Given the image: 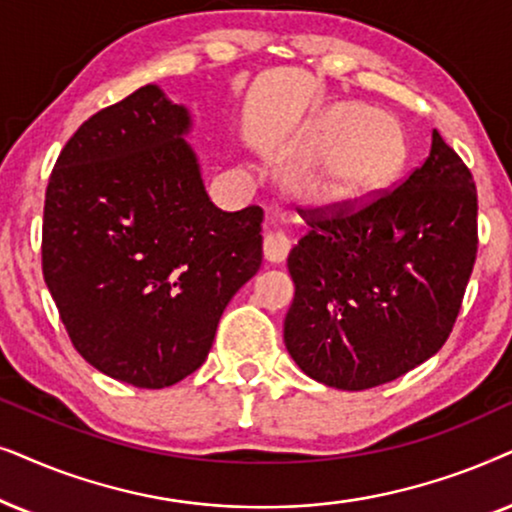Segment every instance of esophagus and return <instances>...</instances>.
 Here are the masks:
<instances>
[{"instance_id": "obj_1", "label": "esophagus", "mask_w": 512, "mask_h": 512, "mask_svg": "<svg viewBox=\"0 0 512 512\" xmlns=\"http://www.w3.org/2000/svg\"><path fill=\"white\" fill-rule=\"evenodd\" d=\"M290 238L283 234V231L278 229H269L267 234H264V257H267L269 262H283L285 257H288L290 252Z\"/></svg>"}]
</instances>
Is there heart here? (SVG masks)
I'll return each instance as SVG.
<instances>
[{
    "instance_id": "b5f03b06",
    "label": "heart",
    "mask_w": 512,
    "mask_h": 512,
    "mask_svg": "<svg viewBox=\"0 0 512 512\" xmlns=\"http://www.w3.org/2000/svg\"><path fill=\"white\" fill-rule=\"evenodd\" d=\"M318 152L295 177L297 192L316 203H360L386 189L405 166V135L398 121L358 105L325 109L302 138Z\"/></svg>"
}]
</instances>
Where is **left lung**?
<instances>
[{"instance_id":"8db88e82","label":"left lung","mask_w":512,"mask_h":512,"mask_svg":"<svg viewBox=\"0 0 512 512\" xmlns=\"http://www.w3.org/2000/svg\"><path fill=\"white\" fill-rule=\"evenodd\" d=\"M299 215L309 231L288 255L283 337L304 374L365 391L442 349L478 255V192L438 131L398 187Z\"/></svg>"}]
</instances>
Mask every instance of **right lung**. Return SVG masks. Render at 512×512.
Returning <instances> with one entry per match:
<instances>
[{
	"label": "right lung",
	"mask_w": 512,
	"mask_h": 512,
	"mask_svg": "<svg viewBox=\"0 0 512 512\" xmlns=\"http://www.w3.org/2000/svg\"><path fill=\"white\" fill-rule=\"evenodd\" d=\"M187 131V109L142 86L77 128L46 187L42 271L70 342L138 388L199 370L262 264V208L210 203Z\"/></svg>",
	"instance_id": "obj_1"
}]
</instances>
